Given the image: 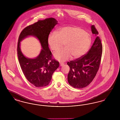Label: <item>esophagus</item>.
<instances>
[{
    "instance_id": "obj_1",
    "label": "esophagus",
    "mask_w": 120,
    "mask_h": 120,
    "mask_svg": "<svg viewBox=\"0 0 120 120\" xmlns=\"http://www.w3.org/2000/svg\"><path fill=\"white\" fill-rule=\"evenodd\" d=\"M63 65H64V64H63V63H60V66L62 67Z\"/></svg>"
}]
</instances>
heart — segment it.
Wrapping results in <instances>:
<instances>
[{
  "label": "heart",
  "mask_w": 120,
  "mask_h": 120,
  "mask_svg": "<svg viewBox=\"0 0 120 120\" xmlns=\"http://www.w3.org/2000/svg\"><path fill=\"white\" fill-rule=\"evenodd\" d=\"M52 33L48 38V44L52 50L56 52L64 43L65 48L54 54L58 61L64 62L72 57L77 59L82 57L91 44V38L84 30L75 26H67Z\"/></svg>",
  "instance_id": "heart-1"
}]
</instances>
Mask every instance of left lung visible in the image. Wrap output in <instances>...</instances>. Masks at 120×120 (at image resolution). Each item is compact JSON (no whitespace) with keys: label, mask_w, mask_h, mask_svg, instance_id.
<instances>
[{"label":"left lung","mask_w":120,"mask_h":120,"mask_svg":"<svg viewBox=\"0 0 120 120\" xmlns=\"http://www.w3.org/2000/svg\"><path fill=\"white\" fill-rule=\"evenodd\" d=\"M92 32L95 35L98 32L94 25L91 26ZM103 51L101 41L98 36L89 52L85 56L74 61L68 62L70 68L68 80L70 86L82 89L88 86L94 79L99 69Z\"/></svg>","instance_id":"left-lung-1"}]
</instances>
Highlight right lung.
<instances>
[{"label": "right lung", "instance_id": "add662e5", "mask_svg": "<svg viewBox=\"0 0 120 120\" xmlns=\"http://www.w3.org/2000/svg\"><path fill=\"white\" fill-rule=\"evenodd\" d=\"M57 24L58 22L53 18L39 20L24 29L19 37L17 51L20 66L27 80L35 87L48 86L53 72L59 66V62L52 58L48 44L49 35ZM31 36L39 40L42 48L39 55L33 59L26 57L20 48V42Z\"/></svg>", "mask_w": 120, "mask_h": 120}]
</instances>
